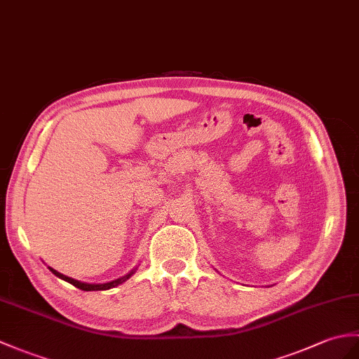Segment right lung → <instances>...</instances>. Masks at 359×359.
<instances>
[{"label": "right lung", "mask_w": 359, "mask_h": 359, "mask_svg": "<svg viewBox=\"0 0 359 359\" xmlns=\"http://www.w3.org/2000/svg\"><path fill=\"white\" fill-rule=\"evenodd\" d=\"M50 271H52V272L56 275V277H60L61 280H64V281H67V283H70V285H73L74 287H78V289H81V290H107V289H110V287L122 285L123 281H127V280L131 277V275L135 273V271H131L130 273L123 275L122 278H118V280L110 281V283H104V285H88V283H81V281H78V280H73V278H70V277H65V275H62V273H60V272H56V271L52 269V268H50Z\"/></svg>", "instance_id": "right-lung-1"}]
</instances>
